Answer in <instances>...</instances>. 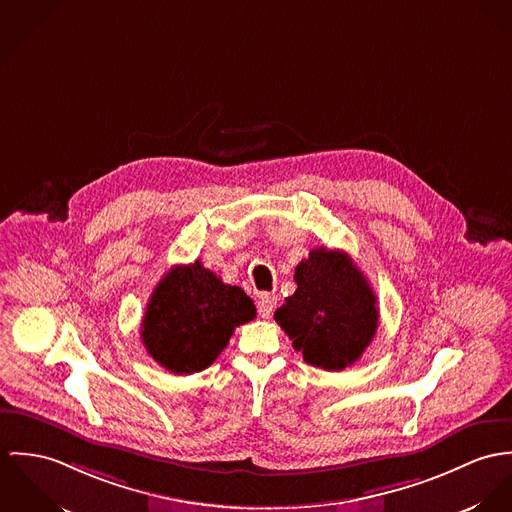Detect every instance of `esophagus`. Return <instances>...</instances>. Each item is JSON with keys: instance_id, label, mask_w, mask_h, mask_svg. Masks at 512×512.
Segmentation results:
<instances>
[{"instance_id": "obj_1", "label": "esophagus", "mask_w": 512, "mask_h": 512, "mask_svg": "<svg viewBox=\"0 0 512 512\" xmlns=\"http://www.w3.org/2000/svg\"><path fill=\"white\" fill-rule=\"evenodd\" d=\"M257 308H259V314H261L263 318H271L273 312H275V308H277V296H275V294H269V292L261 294V296H259V302H257Z\"/></svg>"}]
</instances>
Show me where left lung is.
<instances>
[{"label":"left lung","instance_id":"obj_1","mask_svg":"<svg viewBox=\"0 0 512 512\" xmlns=\"http://www.w3.org/2000/svg\"><path fill=\"white\" fill-rule=\"evenodd\" d=\"M296 290L275 320L306 363L326 371L353 365L375 338L377 296L343 251L312 249L294 269Z\"/></svg>","mask_w":512,"mask_h":512}]
</instances>
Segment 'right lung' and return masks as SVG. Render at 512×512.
Masks as SVG:
<instances>
[{
    "label": "right lung",
    "instance_id": "1",
    "mask_svg": "<svg viewBox=\"0 0 512 512\" xmlns=\"http://www.w3.org/2000/svg\"><path fill=\"white\" fill-rule=\"evenodd\" d=\"M255 318L253 300L222 283L200 261L172 267L147 304L141 340L149 355L174 375L210 367L235 328Z\"/></svg>",
    "mask_w": 512,
    "mask_h": 512
}]
</instances>
